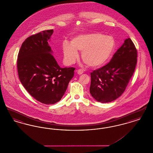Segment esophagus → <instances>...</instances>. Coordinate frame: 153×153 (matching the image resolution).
<instances>
[{"instance_id": "1", "label": "esophagus", "mask_w": 153, "mask_h": 153, "mask_svg": "<svg viewBox=\"0 0 153 153\" xmlns=\"http://www.w3.org/2000/svg\"><path fill=\"white\" fill-rule=\"evenodd\" d=\"M76 72L77 73V74H81L83 73V70L81 69H78V70H76Z\"/></svg>"}]
</instances>
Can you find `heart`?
I'll list each match as a JSON object with an SVG mask.
<instances>
[{"instance_id": "1", "label": "heart", "mask_w": 153, "mask_h": 153, "mask_svg": "<svg viewBox=\"0 0 153 153\" xmlns=\"http://www.w3.org/2000/svg\"><path fill=\"white\" fill-rule=\"evenodd\" d=\"M115 46L114 38L100 33L81 34L74 37L71 44L64 42L63 53L66 62L72 64L79 57L77 51L82 52L81 58L88 66L100 67L111 56Z\"/></svg>"}]
</instances>
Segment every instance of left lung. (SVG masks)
<instances>
[{
	"label": "left lung",
	"mask_w": 153,
	"mask_h": 153,
	"mask_svg": "<svg viewBox=\"0 0 153 153\" xmlns=\"http://www.w3.org/2000/svg\"><path fill=\"white\" fill-rule=\"evenodd\" d=\"M137 50L130 38L124 41L109 62L91 73L90 94L102 103L123 94L135 69Z\"/></svg>",
	"instance_id": "8db88e82"
}]
</instances>
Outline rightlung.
<instances>
[{"label":"right lung","instance_id":"1","mask_svg":"<svg viewBox=\"0 0 153 153\" xmlns=\"http://www.w3.org/2000/svg\"><path fill=\"white\" fill-rule=\"evenodd\" d=\"M53 30L42 31L23 42L17 69L23 86L37 101L45 104L59 102L74 76L75 68H62L51 54L48 41Z\"/></svg>","mask_w":153,"mask_h":153}]
</instances>
